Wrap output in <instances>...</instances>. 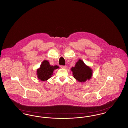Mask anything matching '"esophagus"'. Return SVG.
<instances>
[{
  "mask_svg": "<svg viewBox=\"0 0 128 128\" xmlns=\"http://www.w3.org/2000/svg\"><path fill=\"white\" fill-rule=\"evenodd\" d=\"M60 67L63 69H66L67 68L66 66H60Z\"/></svg>",
  "mask_w": 128,
  "mask_h": 128,
  "instance_id": "esophagus-1",
  "label": "esophagus"
}]
</instances>
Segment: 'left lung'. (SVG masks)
Here are the masks:
<instances>
[{"mask_svg":"<svg viewBox=\"0 0 128 128\" xmlns=\"http://www.w3.org/2000/svg\"><path fill=\"white\" fill-rule=\"evenodd\" d=\"M71 70L74 78L79 82H85L90 78L92 76V70L80 59L76 62L74 67L72 68Z\"/></svg>","mask_w":128,"mask_h":128,"instance_id":"8db88e82","label":"left lung"}]
</instances>
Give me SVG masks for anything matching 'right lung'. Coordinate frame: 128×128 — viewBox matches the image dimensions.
Returning <instances> with one entry per match:
<instances>
[{
    "instance_id": "obj_1",
    "label": "right lung",
    "mask_w": 128,
    "mask_h": 128,
    "mask_svg": "<svg viewBox=\"0 0 128 128\" xmlns=\"http://www.w3.org/2000/svg\"><path fill=\"white\" fill-rule=\"evenodd\" d=\"M58 68V66H50L48 61L44 60L40 65V69L37 70L38 77L41 81L47 80L52 76L54 70Z\"/></svg>"
}]
</instances>
